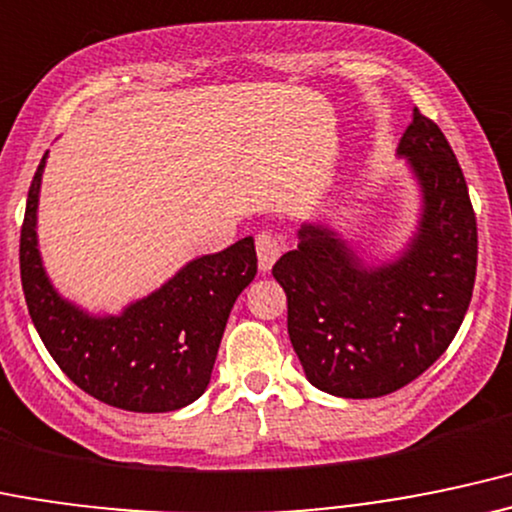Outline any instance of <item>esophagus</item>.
I'll list each match as a JSON object with an SVG mask.
<instances>
[{"mask_svg":"<svg viewBox=\"0 0 512 512\" xmlns=\"http://www.w3.org/2000/svg\"><path fill=\"white\" fill-rule=\"evenodd\" d=\"M256 254H258V268L263 273H268L273 268V263L280 256V241L271 232L256 234Z\"/></svg>","mask_w":512,"mask_h":512,"instance_id":"esophagus-1","label":"esophagus"}]
</instances>
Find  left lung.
Wrapping results in <instances>:
<instances>
[{
  "label": "left lung",
  "mask_w": 512,
  "mask_h": 512,
  "mask_svg": "<svg viewBox=\"0 0 512 512\" xmlns=\"http://www.w3.org/2000/svg\"><path fill=\"white\" fill-rule=\"evenodd\" d=\"M399 157L423 208L394 261L367 266L324 225H302L295 251L273 266L287 295V333L314 387L375 399L416 380L445 353L472 302L476 217L450 142L413 108Z\"/></svg>",
  "instance_id": "1"
}]
</instances>
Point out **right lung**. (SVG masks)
<instances>
[{
  "mask_svg": "<svg viewBox=\"0 0 512 512\" xmlns=\"http://www.w3.org/2000/svg\"><path fill=\"white\" fill-rule=\"evenodd\" d=\"M45 159L48 152L28 188L19 261L28 314L48 353L79 389L116 409L164 413L193 404L210 384L229 312L256 275L254 237L193 258L118 317H94L57 295L43 268L36 222Z\"/></svg>",
  "mask_w": 512,
  "mask_h": 512,
  "instance_id": "1",
  "label": "right lung"
}]
</instances>
